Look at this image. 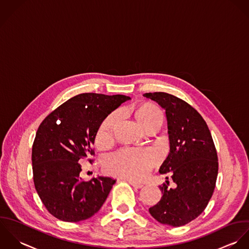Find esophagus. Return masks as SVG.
Returning a JSON list of instances; mask_svg holds the SVG:
<instances>
[{"mask_svg": "<svg viewBox=\"0 0 249 249\" xmlns=\"http://www.w3.org/2000/svg\"><path fill=\"white\" fill-rule=\"evenodd\" d=\"M129 183L134 187V188H137V189H142L143 187L142 184H140V183H137V182H134V181H129Z\"/></svg>", "mask_w": 249, "mask_h": 249, "instance_id": "1", "label": "esophagus"}]
</instances>
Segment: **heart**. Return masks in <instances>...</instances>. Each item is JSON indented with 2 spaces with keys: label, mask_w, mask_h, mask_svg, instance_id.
<instances>
[{
  "label": "heart",
  "mask_w": 249,
  "mask_h": 249,
  "mask_svg": "<svg viewBox=\"0 0 249 249\" xmlns=\"http://www.w3.org/2000/svg\"><path fill=\"white\" fill-rule=\"evenodd\" d=\"M135 115L145 129L153 124L161 123L162 120L161 110L151 103L141 105ZM118 117L119 112L114 111L100 124L95 136V143L100 148H106L111 143ZM157 160L158 156L153 150L125 148L107 157L104 162V169L110 175L139 181L149 173Z\"/></svg>",
  "instance_id": "b5f03b06"
}]
</instances>
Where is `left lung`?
<instances>
[{"label": "left lung", "instance_id": "1", "mask_svg": "<svg viewBox=\"0 0 249 249\" xmlns=\"http://www.w3.org/2000/svg\"><path fill=\"white\" fill-rule=\"evenodd\" d=\"M143 96L165 110L169 153L159 171L170 172L176 184L175 189L160 186L162 196L149 208L150 214L162 224L182 226L196 219L213 196L218 171L216 150L205 120L187 102L165 92Z\"/></svg>", "mask_w": 249, "mask_h": 249}]
</instances>
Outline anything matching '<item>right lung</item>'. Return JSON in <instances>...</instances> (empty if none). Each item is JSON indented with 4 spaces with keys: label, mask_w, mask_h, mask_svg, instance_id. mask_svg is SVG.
<instances>
[{
    "label": "right lung",
    "mask_w": 249,
    "mask_h": 249,
    "mask_svg": "<svg viewBox=\"0 0 249 249\" xmlns=\"http://www.w3.org/2000/svg\"><path fill=\"white\" fill-rule=\"evenodd\" d=\"M125 95L82 93L60 105L40 124L33 144L32 163L37 195L51 214L68 222L94 215L115 180L98 176L83 181L78 162L94 155L96 132Z\"/></svg>",
    "instance_id": "right-lung-1"
}]
</instances>
